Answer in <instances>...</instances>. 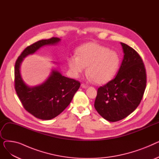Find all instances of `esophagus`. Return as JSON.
Masks as SVG:
<instances>
[{
  "mask_svg": "<svg viewBox=\"0 0 159 159\" xmlns=\"http://www.w3.org/2000/svg\"><path fill=\"white\" fill-rule=\"evenodd\" d=\"M81 87H82V88H86L88 87V85L84 84V83H82V84H81Z\"/></svg>",
  "mask_w": 159,
  "mask_h": 159,
  "instance_id": "1",
  "label": "esophagus"
}]
</instances>
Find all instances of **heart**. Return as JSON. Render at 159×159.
Segmentation results:
<instances>
[{"instance_id": "obj_1", "label": "heart", "mask_w": 159, "mask_h": 159, "mask_svg": "<svg viewBox=\"0 0 159 159\" xmlns=\"http://www.w3.org/2000/svg\"><path fill=\"white\" fill-rule=\"evenodd\" d=\"M70 69L78 75L87 68L88 76L97 84L110 80L117 71L120 58L117 53L100 44L89 43L83 44L77 50V57L68 58Z\"/></svg>"}]
</instances>
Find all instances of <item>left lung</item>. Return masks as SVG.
<instances>
[{
	"mask_svg": "<svg viewBox=\"0 0 159 159\" xmlns=\"http://www.w3.org/2000/svg\"><path fill=\"white\" fill-rule=\"evenodd\" d=\"M124 58L116 76L99 87L95 108L104 119L116 122L126 118L138 107L146 86V68L134 49L120 43Z\"/></svg>",
	"mask_w": 159,
	"mask_h": 159,
	"instance_id": "obj_1",
	"label": "left lung"
}]
</instances>
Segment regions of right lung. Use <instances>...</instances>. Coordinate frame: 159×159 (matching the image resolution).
<instances>
[{
  "label": "right lung",
  "mask_w": 159,
  "mask_h": 159,
  "mask_svg": "<svg viewBox=\"0 0 159 159\" xmlns=\"http://www.w3.org/2000/svg\"><path fill=\"white\" fill-rule=\"evenodd\" d=\"M61 40L57 37L39 40L24 49L15 65V89L24 109L35 117L52 119L61 114L70 104L80 83L66 77L59 71L53 70L47 80L38 86L29 87L22 80L20 66L23 58L35 53L44 45L55 44Z\"/></svg>",
  "instance_id": "add662e5"
}]
</instances>
